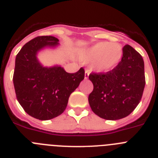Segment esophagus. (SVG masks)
Returning a JSON list of instances; mask_svg holds the SVG:
<instances>
[{
	"instance_id": "1",
	"label": "esophagus",
	"mask_w": 158,
	"mask_h": 158,
	"mask_svg": "<svg viewBox=\"0 0 158 158\" xmlns=\"http://www.w3.org/2000/svg\"><path fill=\"white\" fill-rule=\"evenodd\" d=\"M89 73H90L89 70L86 69V70H85V79H88V78H89Z\"/></svg>"
}]
</instances>
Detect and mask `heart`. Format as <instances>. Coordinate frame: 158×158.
Returning <instances> with one entry per match:
<instances>
[{"label": "heart", "instance_id": "b5f03b06", "mask_svg": "<svg viewBox=\"0 0 158 158\" xmlns=\"http://www.w3.org/2000/svg\"><path fill=\"white\" fill-rule=\"evenodd\" d=\"M123 48L120 43L99 42L79 54L82 62L91 63L95 71L109 72L115 69L122 61Z\"/></svg>", "mask_w": 158, "mask_h": 158}]
</instances>
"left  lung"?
<instances>
[{"instance_id":"8db88e82","label":"left lung","mask_w":158,"mask_h":158,"mask_svg":"<svg viewBox=\"0 0 158 158\" xmlns=\"http://www.w3.org/2000/svg\"><path fill=\"white\" fill-rule=\"evenodd\" d=\"M89 80L93 90L89 96L92 110L107 120H117L129 115L139 104L145 85L144 61L130 45L123 47L122 61L107 73H92Z\"/></svg>"}]
</instances>
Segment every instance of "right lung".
<instances>
[{
	"label": "right lung",
	"instance_id": "1",
	"mask_svg": "<svg viewBox=\"0 0 158 158\" xmlns=\"http://www.w3.org/2000/svg\"><path fill=\"white\" fill-rule=\"evenodd\" d=\"M58 41L54 36H38L26 43L16 57L13 84L16 98L29 115L40 120L61 115L70 94L85 78L83 68L69 73L58 65L43 67L38 61V51L56 47Z\"/></svg>",
	"mask_w": 158,
	"mask_h": 158
}]
</instances>
